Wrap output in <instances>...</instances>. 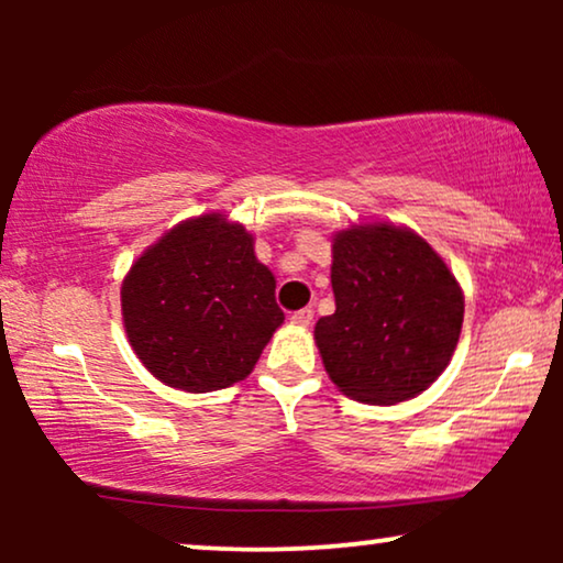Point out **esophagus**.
Returning a JSON list of instances; mask_svg holds the SVG:
<instances>
[{"label":"esophagus","mask_w":563,"mask_h":563,"mask_svg":"<svg viewBox=\"0 0 563 563\" xmlns=\"http://www.w3.org/2000/svg\"><path fill=\"white\" fill-rule=\"evenodd\" d=\"M312 318H314V310L312 307H302V310H297V312H291V322H295V325H299V328H307L312 322Z\"/></svg>","instance_id":"obj_1"}]
</instances>
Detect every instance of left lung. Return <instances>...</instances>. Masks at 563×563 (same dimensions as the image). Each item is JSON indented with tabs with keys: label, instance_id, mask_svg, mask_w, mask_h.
I'll use <instances>...</instances> for the list:
<instances>
[{
	"label": "left lung",
	"instance_id": "8db88e82",
	"mask_svg": "<svg viewBox=\"0 0 563 563\" xmlns=\"http://www.w3.org/2000/svg\"><path fill=\"white\" fill-rule=\"evenodd\" d=\"M335 312L314 325L338 389L372 405L405 402L453 356L464 295L443 258L412 230L353 225L333 241Z\"/></svg>",
	"mask_w": 563,
	"mask_h": 563
}]
</instances>
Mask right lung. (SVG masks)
Instances as JSON below:
<instances>
[{"label":"right lung","mask_w":563,"mask_h":563,"mask_svg":"<svg viewBox=\"0 0 563 563\" xmlns=\"http://www.w3.org/2000/svg\"><path fill=\"white\" fill-rule=\"evenodd\" d=\"M274 289L251 233L202 214L168 230L135 261L122 282V320L153 376L199 395L253 372L284 322Z\"/></svg>","instance_id":"1"}]
</instances>
